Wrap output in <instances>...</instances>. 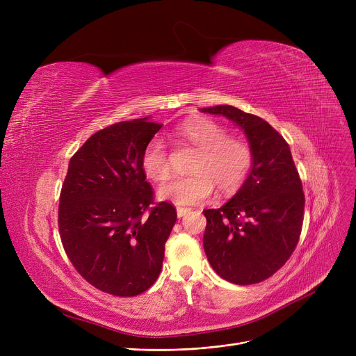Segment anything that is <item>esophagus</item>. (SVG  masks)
Wrapping results in <instances>:
<instances>
[{"label": "esophagus", "mask_w": 356, "mask_h": 356, "mask_svg": "<svg viewBox=\"0 0 356 356\" xmlns=\"http://www.w3.org/2000/svg\"><path fill=\"white\" fill-rule=\"evenodd\" d=\"M176 212H177V216H179V218H183L184 215H188V213L191 212V209H189V208H180V207H179V208L176 209Z\"/></svg>", "instance_id": "esophagus-1"}]
</instances>
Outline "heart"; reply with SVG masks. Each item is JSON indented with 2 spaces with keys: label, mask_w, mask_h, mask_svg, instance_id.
I'll return each instance as SVG.
<instances>
[{
  "label": "heart",
  "mask_w": 356,
  "mask_h": 356,
  "mask_svg": "<svg viewBox=\"0 0 356 356\" xmlns=\"http://www.w3.org/2000/svg\"><path fill=\"white\" fill-rule=\"evenodd\" d=\"M176 137L196 149L189 165L192 173L175 177L161 186L160 199L172 200L180 207H192L207 200L215 186L220 193H232L248 177L254 163L250 143L228 136V129L220 124L204 117H193L176 129ZM141 167L148 179L159 183L170 176V163L160 138H153L145 145Z\"/></svg>",
  "instance_id": "obj_1"
}]
</instances>
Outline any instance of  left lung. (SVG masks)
<instances>
[{"label":"left lung","mask_w":356,"mask_h":356,"mask_svg":"<svg viewBox=\"0 0 356 356\" xmlns=\"http://www.w3.org/2000/svg\"><path fill=\"white\" fill-rule=\"evenodd\" d=\"M199 111L232 121L254 153L238 192L220 208L203 211L204 252L227 282L259 283L286 264L302 232L305 195L290 147L267 121L232 105Z\"/></svg>","instance_id":"8db88e82"}]
</instances>
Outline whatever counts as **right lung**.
<instances>
[{
    "label": "right lung",
    "mask_w": 356,
    "mask_h": 356,
    "mask_svg": "<svg viewBox=\"0 0 356 356\" xmlns=\"http://www.w3.org/2000/svg\"><path fill=\"white\" fill-rule=\"evenodd\" d=\"M160 124L149 117L112 124L86 140L69 161L59 231L73 267L101 291L131 297L160 275L164 244L177 213L153 204L141 156Z\"/></svg>",
    "instance_id": "1"
}]
</instances>
